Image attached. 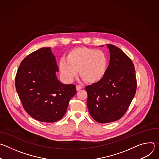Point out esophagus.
<instances>
[{"label":"esophagus","mask_w":159,"mask_h":159,"mask_svg":"<svg viewBox=\"0 0 159 159\" xmlns=\"http://www.w3.org/2000/svg\"><path fill=\"white\" fill-rule=\"evenodd\" d=\"M80 89H82V87H81L80 85H77L76 86V90H77V91H79V90H80Z\"/></svg>","instance_id":"34e87169"}]
</instances>
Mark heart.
<instances>
[{
    "instance_id": "1",
    "label": "heart",
    "mask_w": 159,
    "mask_h": 159,
    "mask_svg": "<svg viewBox=\"0 0 159 159\" xmlns=\"http://www.w3.org/2000/svg\"><path fill=\"white\" fill-rule=\"evenodd\" d=\"M108 66L107 58L100 50L87 47H77L68 52L66 60L59 63V70L63 79L70 82L77 74L86 82L94 84L105 76Z\"/></svg>"
}]
</instances>
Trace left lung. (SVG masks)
Returning a JSON list of instances; mask_svg holds the SVG:
<instances>
[{"label":"left lung","instance_id":"8db88e82","mask_svg":"<svg viewBox=\"0 0 159 159\" xmlns=\"http://www.w3.org/2000/svg\"><path fill=\"white\" fill-rule=\"evenodd\" d=\"M106 45L110 52L107 72L100 82L85 87L90 115L100 123L120 119L137 90V79L131 60L115 45Z\"/></svg>","mask_w":159,"mask_h":159}]
</instances>
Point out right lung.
I'll list each match as a JSON object with an SVG mask.
<instances>
[{"label": "right lung", "mask_w": 159, "mask_h": 159, "mask_svg": "<svg viewBox=\"0 0 159 159\" xmlns=\"http://www.w3.org/2000/svg\"><path fill=\"white\" fill-rule=\"evenodd\" d=\"M58 72L50 47L30 54L19 66L15 81L17 93L25 111L38 121L60 120L76 94L75 85L62 84L57 77Z\"/></svg>", "instance_id": "1"}]
</instances>
